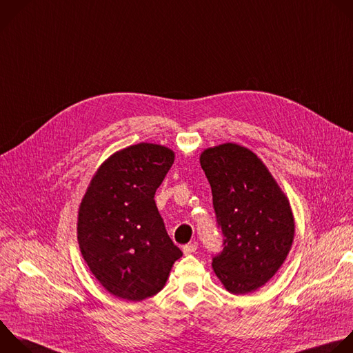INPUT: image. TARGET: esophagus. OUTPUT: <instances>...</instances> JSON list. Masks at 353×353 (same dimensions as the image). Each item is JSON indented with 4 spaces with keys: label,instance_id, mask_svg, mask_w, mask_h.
<instances>
[{
    "label": "esophagus",
    "instance_id": "obj_1",
    "mask_svg": "<svg viewBox=\"0 0 353 353\" xmlns=\"http://www.w3.org/2000/svg\"><path fill=\"white\" fill-rule=\"evenodd\" d=\"M196 250H198V244H196V243H191V244H187V245L183 247V252H184L185 255L194 254V252H196Z\"/></svg>",
    "mask_w": 353,
    "mask_h": 353
}]
</instances>
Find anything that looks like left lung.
<instances>
[{"instance_id": "obj_1", "label": "left lung", "mask_w": 353, "mask_h": 353, "mask_svg": "<svg viewBox=\"0 0 353 353\" xmlns=\"http://www.w3.org/2000/svg\"><path fill=\"white\" fill-rule=\"evenodd\" d=\"M199 162L224 236L212 268L228 292L256 291L277 273L291 250L295 221L290 201L265 163L245 147L225 143L208 148Z\"/></svg>"}]
</instances>
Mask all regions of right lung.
Segmentation results:
<instances>
[{"label":"right lung","mask_w":353,"mask_h":353,"mask_svg":"<svg viewBox=\"0 0 353 353\" xmlns=\"http://www.w3.org/2000/svg\"><path fill=\"white\" fill-rule=\"evenodd\" d=\"M173 162L168 147L130 145L99 166L81 199L80 252L101 285L121 299L137 302L158 294L183 255L154 199Z\"/></svg>","instance_id":"obj_1"}]
</instances>
